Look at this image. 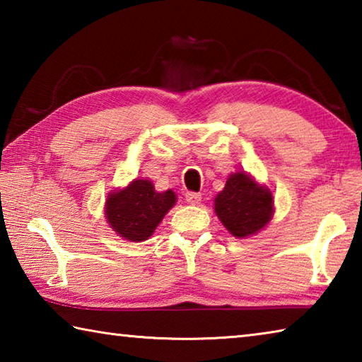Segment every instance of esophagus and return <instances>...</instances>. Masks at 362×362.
<instances>
[{
	"mask_svg": "<svg viewBox=\"0 0 362 362\" xmlns=\"http://www.w3.org/2000/svg\"><path fill=\"white\" fill-rule=\"evenodd\" d=\"M185 199H187V203L188 204H199V201H201V194L199 193H194V192H188L187 194H185Z\"/></svg>",
	"mask_w": 362,
	"mask_h": 362,
	"instance_id": "1",
	"label": "esophagus"
}]
</instances>
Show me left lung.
<instances>
[{
    "mask_svg": "<svg viewBox=\"0 0 362 362\" xmlns=\"http://www.w3.org/2000/svg\"><path fill=\"white\" fill-rule=\"evenodd\" d=\"M214 209L233 236L247 238L268 225L274 201L269 188L257 183L246 173H235L214 199Z\"/></svg>",
    "mask_w": 362,
    "mask_h": 362,
    "instance_id": "obj_1",
    "label": "left lung"
}]
</instances>
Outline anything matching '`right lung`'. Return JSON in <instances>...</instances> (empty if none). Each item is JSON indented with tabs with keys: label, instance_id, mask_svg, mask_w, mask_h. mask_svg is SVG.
<instances>
[{
	"label": "right lung",
	"instance_id": "add662e5",
	"mask_svg": "<svg viewBox=\"0 0 362 362\" xmlns=\"http://www.w3.org/2000/svg\"><path fill=\"white\" fill-rule=\"evenodd\" d=\"M175 201L177 196L173 189L158 193L148 179H136L127 187L108 194L105 217L118 236L140 243L155 233Z\"/></svg>",
	"mask_w": 362,
	"mask_h": 362
}]
</instances>
